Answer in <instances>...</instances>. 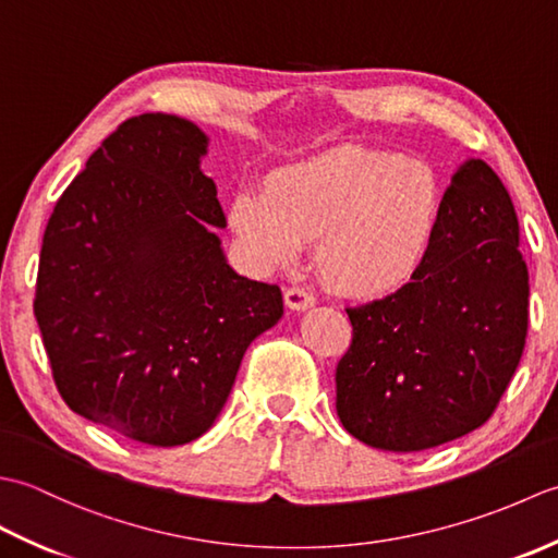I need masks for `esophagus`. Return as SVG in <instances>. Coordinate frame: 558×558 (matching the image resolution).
<instances>
[{
    "instance_id": "obj_1",
    "label": "esophagus",
    "mask_w": 558,
    "mask_h": 558,
    "mask_svg": "<svg viewBox=\"0 0 558 558\" xmlns=\"http://www.w3.org/2000/svg\"><path fill=\"white\" fill-rule=\"evenodd\" d=\"M286 304L290 306V310L304 312V310H310V306L316 304V298H314V294H312L310 290L292 286V288L286 290Z\"/></svg>"
}]
</instances>
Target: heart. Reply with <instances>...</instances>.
Wrapping results in <instances>:
<instances>
[{"label": "heart", "instance_id": "b5f03b06", "mask_svg": "<svg viewBox=\"0 0 558 558\" xmlns=\"http://www.w3.org/2000/svg\"><path fill=\"white\" fill-rule=\"evenodd\" d=\"M444 180L426 158L333 150L266 174L228 206L230 228L258 268H286L304 244L330 290L354 300L400 292L429 258Z\"/></svg>", "mask_w": 558, "mask_h": 558}]
</instances>
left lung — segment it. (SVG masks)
I'll return each mask as SVG.
<instances>
[{
	"instance_id": "left-lung-1",
	"label": "left lung",
	"mask_w": 558,
	"mask_h": 558,
	"mask_svg": "<svg viewBox=\"0 0 558 558\" xmlns=\"http://www.w3.org/2000/svg\"><path fill=\"white\" fill-rule=\"evenodd\" d=\"M527 280L513 201L487 162L468 160L446 189L417 278L345 310L352 342L336 369L342 426L393 453L475 432L523 357Z\"/></svg>"
}]
</instances>
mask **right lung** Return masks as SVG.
<instances>
[{
    "label": "right lung",
    "mask_w": 558,
    "mask_h": 558,
    "mask_svg": "<svg viewBox=\"0 0 558 558\" xmlns=\"http://www.w3.org/2000/svg\"><path fill=\"white\" fill-rule=\"evenodd\" d=\"M208 138L174 114L122 122L47 220L33 312L66 405L148 446L210 429L282 292L228 266Z\"/></svg>",
    "instance_id": "1"
}]
</instances>
